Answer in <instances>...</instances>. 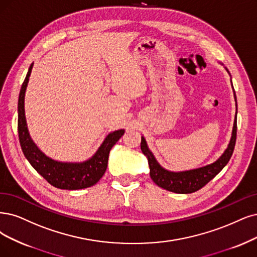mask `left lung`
<instances>
[{
	"instance_id": "1",
	"label": "left lung",
	"mask_w": 257,
	"mask_h": 257,
	"mask_svg": "<svg viewBox=\"0 0 257 257\" xmlns=\"http://www.w3.org/2000/svg\"><path fill=\"white\" fill-rule=\"evenodd\" d=\"M234 97L236 101L235 92H234ZM236 132H237V103H236V116L234 119L232 137L230 140V143L227 145V148L225 149L222 156L212 164H208L200 168L185 170V172H178V173L169 172V170L161 166L158 163V161L156 160L153 153L149 150L144 137H142L141 149H142V153H143L148 159V164L150 168V177L158 186L166 189V191L177 193V194H191L199 191V189L202 188L205 184L210 182L213 178H215L221 172L222 168L227 164V162H229L233 155L235 143H236Z\"/></svg>"
}]
</instances>
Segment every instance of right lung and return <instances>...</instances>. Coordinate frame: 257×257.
<instances>
[{
  "mask_svg": "<svg viewBox=\"0 0 257 257\" xmlns=\"http://www.w3.org/2000/svg\"><path fill=\"white\" fill-rule=\"evenodd\" d=\"M33 65L34 63L28 69L18 100V134L25 158L37 170V173H39L47 182L57 188L73 191V189L87 188L96 184L106 172L111 148L125 134V130L120 129L109 134L95 155L84 162H59L46 157L32 140L25 118L24 97Z\"/></svg>",
  "mask_w": 257,
  "mask_h": 257,
  "instance_id": "obj_1",
  "label": "right lung"
}]
</instances>
